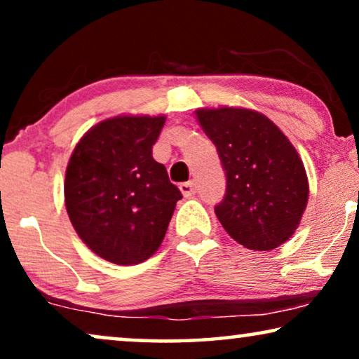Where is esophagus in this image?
I'll use <instances>...</instances> for the list:
<instances>
[{"mask_svg":"<svg viewBox=\"0 0 359 359\" xmlns=\"http://www.w3.org/2000/svg\"><path fill=\"white\" fill-rule=\"evenodd\" d=\"M180 189H181V193H183L184 198H191V196L196 194V184L193 183V181H186V183H181Z\"/></svg>","mask_w":359,"mask_h":359,"instance_id":"obj_1","label":"esophagus"}]
</instances>
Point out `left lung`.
<instances>
[{
	"label": "left lung",
	"instance_id": "8db88e82",
	"mask_svg": "<svg viewBox=\"0 0 359 359\" xmlns=\"http://www.w3.org/2000/svg\"><path fill=\"white\" fill-rule=\"evenodd\" d=\"M204 134L222 161L227 189L215 215L235 242L268 252L296 232L309 199L297 150L262 112L243 107L198 109Z\"/></svg>",
	"mask_w": 359,
	"mask_h": 359
}]
</instances>
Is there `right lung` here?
Listing matches in <instances>:
<instances>
[{
  "label": "right lung",
  "mask_w": 359,
  "mask_h": 359,
  "mask_svg": "<svg viewBox=\"0 0 359 359\" xmlns=\"http://www.w3.org/2000/svg\"><path fill=\"white\" fill-rule=\"evenodd\" d=\"M165 116H117L78 142L65 175V205L97 257L139 264L163 242L181 191L151 156Z\"/></svg>",
  "instance_id": "1"
}]
</instances>
